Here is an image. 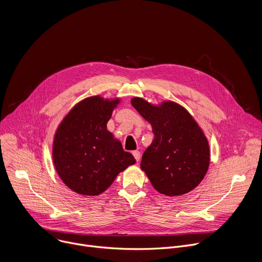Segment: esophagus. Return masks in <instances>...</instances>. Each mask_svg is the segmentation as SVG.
I'll list each match as a JSON object with an SVG mask.
<instances>
[{"label":"esophagus","instance_id":"obj_1","mask_svg":"<svg viewBox=\"0 0 262 262\" xmlns=\"http://www.w3.org/2000/svg\"><path fill=\"white\" fill-rule=\"evenodd\" d=\"M133 156L135 157V159L137 160V162H139V161H140L141 154H140V151H139V150H135V151H133Z\"/></svg>","mask_w":262,"mask_h":262}]
</instances>
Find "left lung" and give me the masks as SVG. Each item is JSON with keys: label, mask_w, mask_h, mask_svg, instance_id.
I'll return each mask as SVG.
<instances>
[{"label": "left lung", "mask_w": 262, "mask_h": 262, "mask_svg": "<svg viewBox=\"0 0 262 262\" xmlns=\"http://www.w3.org/2000/svg\"><path fill=\"white\" fill-rule=\"evenodd\" d=\"M130 102L151 124L155 134L141 162V169L154 188L168 197L193 191L204 178L210 162L202 128L177 102L164 100L154 104L142 97H134Z\"/></svg>", "instance_id": "left-lung-1"}]
</instances>
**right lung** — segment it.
<instances>
[{
	"label": "right lung",
	"instance_id": "right-lung-1",
	"mask_svg": "<svg viewBox=\"0 0 262 262\" xmlns=\"http://www.w3.org/2000/svg\"><path fill=\"white\" fill-rule=\"evenodd\" d=\"M120 98L87 97L62 119L53 141L55 169L68 188L83 196H98L117 175L136 164L132 154L106 128Z\"/></svg>",
	"mask_w": 262,
	"mask_h": 262
}]
</instances>
